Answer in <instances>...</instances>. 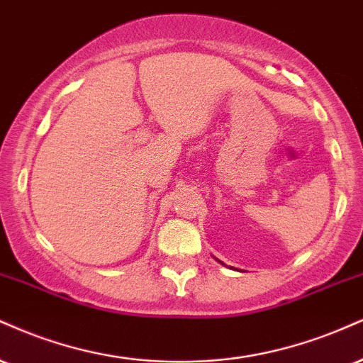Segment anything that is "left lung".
<instances>
[{
	"mask_svg": "<svg viewBox=\"0 0 363 363\" xmlns=\"http://www.w3.org/2000/svg\"><path fill=\"white\" fill-rule=\"evenodd\" d=\"M218 262H220V260H218ZM220 264H223V262H220Z\"/></svg>",
	"mask_w": 363,
	"mask_h": 363,
	"instance_id": "left-lung-1",
	"label": "left lung"
}]
</instances>
